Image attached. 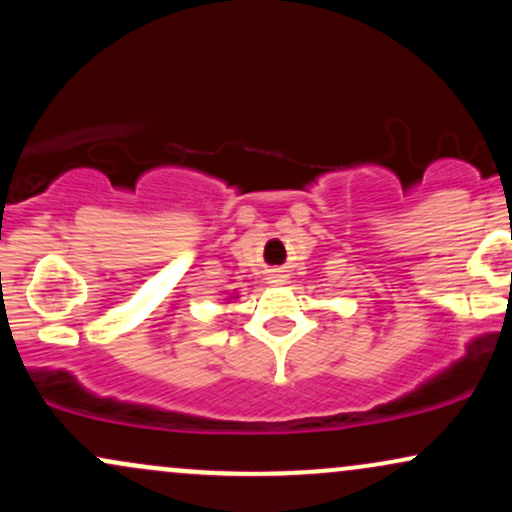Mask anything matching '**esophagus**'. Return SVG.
<instances>
[{
	"label": "esophagus",
	"mask_w": 512,
	"mask_h": 512,
	"mask_svg": "<svg viewBox=\"0 0 512 512\" xmlns=\"http://www.w3.org/2000/svg\"><path fill=\"white\" fill-rule=\"evenodd\" d=\"M269 284H274V286H279V284H284L286 279H289V274H284V269H272V272H269Z\"/></svg>",
	"instance_id": "obj_1"
}]
</instances>
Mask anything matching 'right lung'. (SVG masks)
Listing matches in <instances>:
<instances>
[{
    "label": "right lung",
    "instance_id": "right-lung-1",
    "mask_svg": "<svg viewBox=\"0 0 512 512\" xmlns=\"http://www.w3.org/2000/svg\"><path fill=\"white\" fill-rule=\"evenodd\" d=\"M231 298H236V296H231Z\"/></svg>",
    "mask_w": 512,
    "mask_h": 512
}]
</instances>
